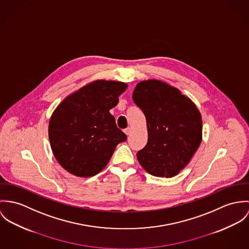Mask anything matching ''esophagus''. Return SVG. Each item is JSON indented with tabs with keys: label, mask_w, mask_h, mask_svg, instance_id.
Segmentation results:
<instances>
[{
	"label": "esophagus",
	"mask_w": 249,
	"mask_h": 249,
	"mask_svg": "<svg viewBox=\"0 0 249 249\" xmlns=\"http://www.w3.org/2000/svg\"><path fill=\"white\" fill-rule=\"evenodd\" d=\"M131 131H132V130H131V128H127V129H125V130H124V133H125L127 136H129V135L131 134Z\"/></svg>",
	"instance_id": "esophagus-1"
}]
</instances>
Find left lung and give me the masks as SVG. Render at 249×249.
Segmentation results:
<instances>
[{
	"instance_id": "left-lung-1",
	"label": "left lung",
	"mask_w": 249,
	"mask_h": 249,
	"mask_svg": "<svg viewBox=\"0 0 249 249\" xmlns=\"http://www.w3.org/2000/svg\"><path fill=\"white\" fill-rule=\"evenodd\" d=\"M133 100L145 114L148 131L147 144L137 154L138 162L155 177L177 176L200 145V112L179 89L157 79L138 83Z\"/></svg>"
}]
</instances>
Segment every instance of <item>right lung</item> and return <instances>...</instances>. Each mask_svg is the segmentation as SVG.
Listing matches in <instances>:
<instances>
[{
    "label": "right lung",
    "mask_w": 249,
    "mask_h": 249,
    "mask_svg": "<svg viewBox=\"0 0 249 249\" xmlns=\"http://www.w3.org/2000/svg\"><path fill=\"white\" fill-rule=\"evenodd\" d=\"M127 87L119 81L95 80L68 95L53 112L51 147L69 173L95 176L108 164L116 145L127 139L110 113Z\"/></svg>",
    "instance_id": "1"
}]
</instances>
